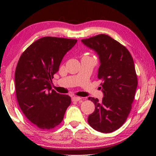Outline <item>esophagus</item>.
Masks as SVG:
<instances>
[{
    "label": "esophagus",
    "instance_id": "34e87169",
    "mask_svg": "<svg viewBox=\"0 0 156 156\" xmlns=\"http://www.w3.org/2000/svg\"><path fill=\"white\" fill-rule=\"evenodd\" d=\"M81 100L82 98L80 97H76V96L72 97V101L73 102H78V101H80Z\"/></svg>",
    "mask_w": 156,
    "mask_h": 156
}]
</instances>
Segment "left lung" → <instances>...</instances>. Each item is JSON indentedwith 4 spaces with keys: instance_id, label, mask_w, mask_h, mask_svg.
Returning <instances> with one entry per match:
<instances>
[{
    "instance_id": "left-lung-1",
    "label": "left lung",
    "mask_w": 156,
    "mask_h": 156,
    "mask_svg": "<svg viewBox=\"0 0 156 156\" xmlns=\"http://www.w3.org/2000/svg\"><path fill=\"white\" fill-rule=\"evenodd\" d=\"M81 41L98 56V78L103 81L102 101L88 98L95 105L88 123L98 131L111 133L125 123L131 112L138 86L133 58L125 46L105 34Z\"/></svg>"
}]
</instances>
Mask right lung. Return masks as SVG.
<instances>
[{
    "instance_id": "obj_1",
    "label": "right lung",
    "mask_w": 156,
    "mask_h": 156,
    "mask_svg": "<svg viewBox=\"0 0 156 156\" xmlns=\"http://www.w3.org/2000/svg\"><path fill=\"white\" fill-rule=\"evenodd\" d=\"M76 43V39L43 37L27 47L18 62L15 87L18 105L27 119L43 130L58 125L71 104V98L51 89V83L63 57Z\"/></svg>"
}]
</instances>
